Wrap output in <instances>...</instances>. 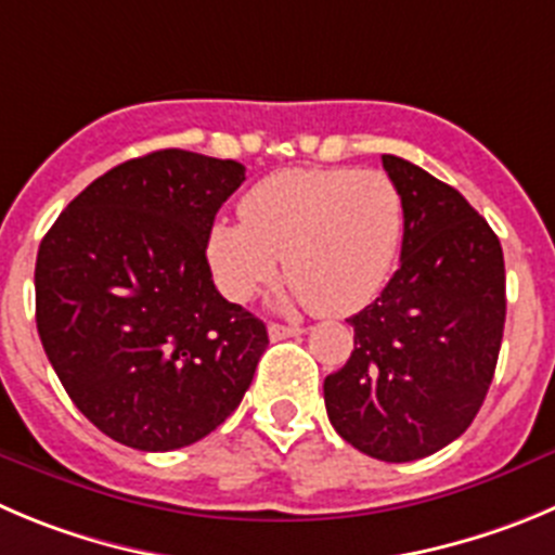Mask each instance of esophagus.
Wrapping results in <instances>:
<instances>
[{"label": "esophagus", "mask_w": 555, "mask_h": 555, "mask_svg": "<svg viewBox=\"0 0 555 555\" xmlns=\"http://www.w3.org/2000/svg\"><path fill=\"white\" fill-rule=\"evenodd\" d=\"M298 334H304V331L298 328V325H279V323L268 325V336H271L273 341L289 339V336H298Z\"/></svg>", "instance_id": "obj_1"}]
</instances>
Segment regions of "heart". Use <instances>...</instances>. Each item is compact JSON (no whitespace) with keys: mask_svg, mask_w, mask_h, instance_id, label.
Segmentation results:
<instances>
[{"mask_svg":"<svg viewBox=\"0 0 555 555\" xmlns=\"http://www.w3.org/2000/svg\"><path fill=\"white\" fill-rule=\"evenodd\" d=\"M241 216L207 232V262L227 298L248 301L284 257V304L323 314L375 301L405 235L402 191L380 169H282L246 191Z\"/></svg>","mask_w":555,"mask_h":555,"instance_id":"1","label":"heart"}]
</instances>
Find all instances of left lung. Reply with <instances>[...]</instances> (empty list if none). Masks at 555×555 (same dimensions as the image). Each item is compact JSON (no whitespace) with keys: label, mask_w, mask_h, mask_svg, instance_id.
<instances>
[{"label":"left lung","mask_w":555,"mask_h":555,"mask_svg":"<svg viewBox=\"0 0 555 555\" xmlns=\"http://www.w3.org/2000/svg\"><path fill=\"white\" fill-rule=\"evenodd\" d=\"M405 199L400 268L348 320L353 353L325 377L336 433L386 463L435 454L465 433L493 383L506 320L504 251L463 194L383 155Z\"/></svg>","instance_id":"left-lung-1"}]
</instances>
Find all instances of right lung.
Returning a JSON list of instances; mask_svg holds the SVG:
<instances>
[{"label": "right lung", "mask_w": 555, "mask_h": 555, "mask_svg": "<svg viewBox=\"0 0 555 555\" xmlns=\"http://www.w3.org/2000/svg\"><path fill=\"white\" fill-rule=\"evenodd\" d=\"M237 160L155 150L92 180L35 262V320L74 405L142 452L214 433L251 386L268 331L216 289L207 232Z\"/></svg>", "instance_id": "add662e5"}]
</instances>
